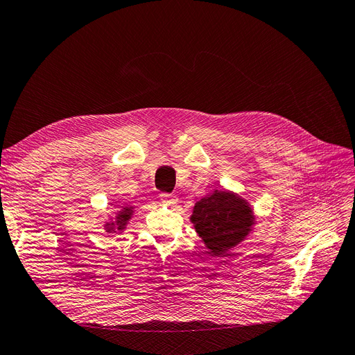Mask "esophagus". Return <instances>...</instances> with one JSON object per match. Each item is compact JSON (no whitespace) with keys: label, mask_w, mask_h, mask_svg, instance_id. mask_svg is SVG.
<instances>
[{"label":"esophagus","mask_w":355,"mask_h":355,"mask_svg":"<svg viewBox=\"0 0 355 355\" xmlns=\"http://www.w3.org/2000/svg\"><path fill=\"white\" fill-rule=\"evenodd\" d=\"M161 201H163L166 206H175V204H178V198L173 194H161Z\"/></svg>","instance_id":"obj_1"}]
</instances>
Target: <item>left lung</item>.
Segmentation results:
<instances>
[{"label":"left lung","mask_w":355,"mask_h":355,"mask_svg":"<svg viewBox=\"0 0 355 355\" xmlns=\"http://www.w3.org/2000/svg\"><path fill=\"white\" fill-rule=\"evenodd\" d=\"M256 214L252 204L230 189H214L192 207L191 223L210 253L228 254L253 232Z\"/></svg>","instance_id":"1"}]
</instances>
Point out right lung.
I'll list each match as a JSON object with an SVG mask.
<instances>
[{
	"instance_id": "right-lung-1",
	"label": "right lung",
	"mask_w": 355,
	"mask_h": 355,
	"mask_svg": "<svg viewBox=\"0 0 355 355\" xmlns=\"http://www.w3.org/2000/svg\"><path fill=\"white\" fill-rule=\"evenodd\" d=\"M136 207L130 202H125L123 206L118 207V210L114 214H108L105 223H103V230L108 235H116V234H123L125 228L130 223L133 214H135Z\"/></svg>"
}]
</instances>
